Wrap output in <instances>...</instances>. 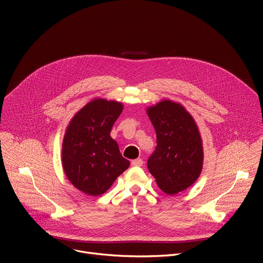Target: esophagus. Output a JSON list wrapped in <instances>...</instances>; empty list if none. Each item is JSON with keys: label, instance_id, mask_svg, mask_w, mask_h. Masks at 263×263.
<instances>
[{"label": "esophagus", "instance_id": "34e87169", "mask_svg": "<svg viewBox=\"0 0 263 263\" xmlns=\"http://www.w3.org/2000/svg\"><path fill=\"white\" fill-rule=\"evenodd\" d=\"M143 163L144 162H143L142 159H135V160H132V162H131L133 166H142Z\"/></svg>", "mask_w": 263, "mask_h": 263}]
</instances>
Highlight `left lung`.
I'll list each match as a JSON object with an SVG mask.
<instances>
[{
    "label": "left lung",
    "instance_id": "1",
    "mask_svg": "<svg viewBox=\"0 0 263 263\" xmlns=\"http://www.w3.org/2000/svg\"><path fill=\"white\" fill-rule=\"evenodd\" d=\"M157 133V148L147 166L158 186L175 195L194 183L202 171L203 148L197 124L185 107L161 100L146 109Z\"/></svg>",
    "mask_w": 263,
    "mask_h": 263
}]
</instances>
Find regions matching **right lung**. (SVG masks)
<instances>
[{
	"mask_svg": "<svg viewBox=\"0 0 263 263\" xmlns=\"http://www.w3.org/2000/svg\"><path fill=\"white\" fill-rule=\"evenodd\" d=\"M122 109L121 102L96 98L78 110L66 128L63 170L71 184L87 195H102L130 166L109 135Z\"/></svg>",
	"mask_w": 263,
	"mask_h": 263,
	"instance_id": "obj_1",
	"label": "right lung"
}]
</instances>
